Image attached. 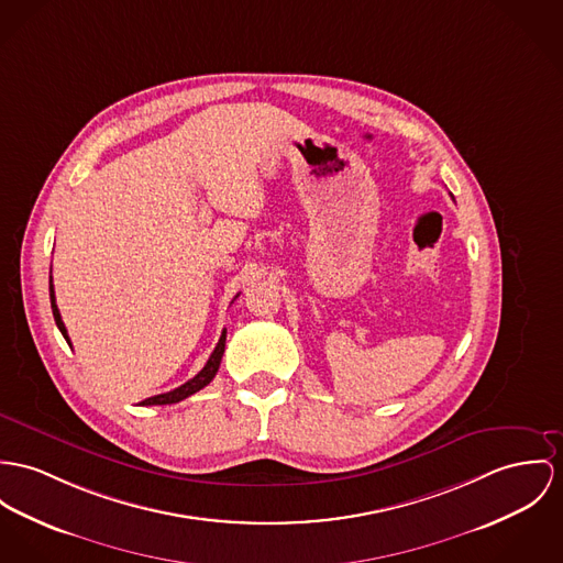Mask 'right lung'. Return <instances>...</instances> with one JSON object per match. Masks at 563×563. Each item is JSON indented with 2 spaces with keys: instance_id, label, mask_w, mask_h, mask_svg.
Segmentation results:
<instances>
[{
  "instance_id": "add662e5",
  "label": "right lung",
  "mask_w": 563,
  "mask_h": 563,
  "mask_svg": "<svg viewBox=\"0 0 563 563\" xmlns=\"http://www.w3.org/2000/svg\"><path fill=\"white\" fill-rule=\"evenodd\" d=\"M48 296H51V308H53V317H55V323H57V328H59V332H62V336L66 339V343L70 345V339H68V332H66V325H64V321H62V314H59V308H57V303H55V289H53V278L48 280ZM238 298V296H235ZM224 341H227V330H222V334H220V341H218L217 349L212 351V355H210V360L206 362V366L192 377V379H188L184 386H179V388L172 389V391H165V394H156V396H150V398H145V400H141L139 405H174V402H179V400H184V398H188V396H192L195 391H199V389L206 388L214 377H217L218 366H220V360H222V353H224Z\"/></svg>"
}]
</instances>
